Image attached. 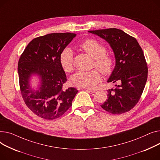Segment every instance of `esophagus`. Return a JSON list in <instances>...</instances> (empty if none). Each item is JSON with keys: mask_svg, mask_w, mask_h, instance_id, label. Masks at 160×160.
Masks as SVG:
<instances>
[{"mask_svg": "<svg viewBox=\"0 0 160 160\" xmlns=\"http://www.w3.org/2000/svg\"><path fill=\"white\" fill-rule=\"evenodd\" d=\"M86 90L90 92H92V93H94L96 92V89H94V88H86Z\"/></svg>", "mask_w": 160, "mask_h": 160, "instance_id": "obj_1", "label": "esophagus"}]
</instances>
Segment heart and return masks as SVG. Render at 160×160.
I'll return each instance as SVG.
<instances>
[{"mask_svg":"<svg viewBox=\"0 0 160 160\" xmlns=\"http://www.w3.org/2000/svg\"><path fill=\"white\" fill-rule=\"evenodd\" d=\"M80 48L93 59V67L98 68L105 76H108L114 67L112 56L106 53V47L99 41L88 39L79 45ZM73 52L72 48L67 47L59 55V63L65 72H70L73 68ZM99 71L93 69L90 71H78L73 74L70 81L73 85L82 88H92L101 81Z\"/></svg>","mask_w":160,"mask_h":160,"instance_id":"heart-1","label":"heart"}]
</instances>
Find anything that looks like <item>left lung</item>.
<instances>
[{"label": "left lung", "mask_w": 160, "mask_h": 160, "mask_svg": "<svg viewBox=\"0 0 160 160\" xmlns=\"http://www.w3.org/2000/svg\"><path fill=\"white\" fill-rule=\"evenodd\" d=\"M107 41L113 50L116 66L108 82L116 88L107 90L108 99L101 107L112 114L130 111L138 102L144 90L148 68L143 50L134 37L117 28L91 30Z\"/></svg>", "instance_id": "8db88e82"}]
</instances>
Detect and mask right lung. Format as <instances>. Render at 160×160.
<instances>
[{"label":"right lung","instance_id":"add662e5","mask_svg":"<svg viewBox=\"0 0 160 160\" xmlns=\"http://www.w3.org/2000/svg\"><path fill=\"white\" fill-rule=\"evenodd\" d=\"M76 36L72 33H53L36 37L27 45L18 62L20 90L26 106L46 120L62 116L72 106L78 90H63L67 76L59 63L63 49ZM37 74L41 79L39 90L29 86V78Z\"/></svg>","mask_w":160,"mask_h":160}]
</instances>
